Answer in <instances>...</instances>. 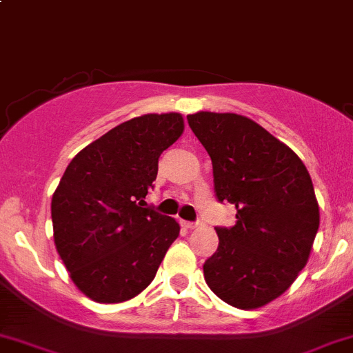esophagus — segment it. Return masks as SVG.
Here are the masks:
<instances>
[{
  "label": "esophagus",
  "mask_w": 353,
  "mask_h": 353,
  "mask_svg": "<svg viewBox=\"0 0 353 353\" xmlns=\"http://www.w3.org/2000/svg\"><path fill=\"white\" fill-rule=\"evenodd\" d=\"M183 225L186 229H196L198 228V222H190V221H184Z\"/></svg>",
  "instance_id": "34e87169"
}]
</instances>
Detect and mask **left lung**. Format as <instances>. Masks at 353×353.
I'll use <instances>...</instances> for the list:
<instances>
[{"instance_id":"1","label":"left lung","mask_w":353,"mask_h":353,"mask_svg":"<svg viewBox=\"0 0 353 353\" xmlns=\"http://www.w3.org/2000/svg\"><path fill=\"white\" fill-rule=\"evenodd\" d=\"M188 124L210 155L215 196L236 207V224L215 228L205 281L232 307L265 305L309 260L319 229L312 179L293 150L243 115L198 112Z\"/></svg>"}]
</instances>
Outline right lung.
<instances>
[{
    "instance_id": "obj_1",
    "label": "right lung",
    "mask_w": 353,
    "mask_h": 353,
    "mask_svg": "<svg viewBox=\"0 0 353 353\" xmlns=\"http://www.w3.org/2000/svg\"><path fill=\"white\" fill-rule=\"evenodd\" d=\"M179 114L122 122L85 146L51 200L58 255L74 285L100 303H119L155 278L179 224L145 201L159 159L183 134Z\"/></svg>"
}]
</instances>
